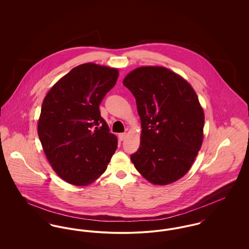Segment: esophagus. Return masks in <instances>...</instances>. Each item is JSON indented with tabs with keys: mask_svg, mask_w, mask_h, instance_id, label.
Instances as JSON below:
<instances>
[{
	"mask_svg": "<svg viewBox=\"0 0 249 249\" xmlns=\"http://www.w3.org/2000/svg\"><path fill=\"white\" fill-rule=\"evenodd\" d=\"M127 136V133L126 132H122V133H119V141H123Z\"/></svg>",
	"mask_w": 249,
	"mask_h": 249,
	"instance_id": "esophagus-1",
	"label": "esophagus"
}]
</instances>
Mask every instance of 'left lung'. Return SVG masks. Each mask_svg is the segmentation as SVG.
<instances>
[{"instance_id":"obj_1","label":"left lung","mask_w":249,"mask_h":249,"mask_svg":"<svg viewBox=\"0 0 249 249\" xmlns=\"http://www.w3.org/2000/svg\"><path fill=\"white\" fill-rule=\"evenodd\" d=\"M123 85L135 97L141 119L136 170L155 185H168L190 169L203 140L204 114L192 87L165 67L130 71Z\"/></svg>"}]
</instances>
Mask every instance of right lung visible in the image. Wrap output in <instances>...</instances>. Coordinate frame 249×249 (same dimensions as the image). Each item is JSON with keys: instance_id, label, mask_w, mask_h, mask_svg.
<instances>
[{"instance_id": "obj_1", "label": "right lung", "mask_w": 249, "mask_h": 249, "mask_svg": "<svg viewBox=\"0 0 249 249\" xmlns=\"http://www.w3.org/2000/svg\"><path fill=\"white\" fill-rule=\"evenodd\" d=\"M119 70L95 63L71 69L45 97L38 136L59 178L87 186L107 170L118 146L99 106L116 85Z\"/></svg>"}]
</instances>
